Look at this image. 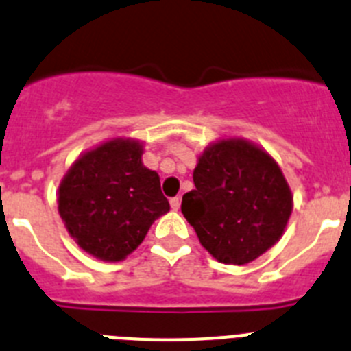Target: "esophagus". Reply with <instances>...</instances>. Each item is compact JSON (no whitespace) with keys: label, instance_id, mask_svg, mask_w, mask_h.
<instances>
[{"label":"esophagus","instance_id":"esophagus-1","mask_svg":"<svg viewBox=\"0 0 351 351\" xmlns=\"http://www.w3.org/2000/svg\"><path fill=\"white\" fill-rule=\"evenodd\" d=\"M170 207H172L173 210H178L179 207H181V197H173V198H170Z\"/></svg>","mask_w":351,"mask_h":351}]
</instances>
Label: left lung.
Returning <instances> with one entry per match:
<instances>
[{
    "label": "left lung",
    "instance_id": "1",
    "mask_svg": "<svg viewBox=\"0 0 351 351\" xmlns=\"http://www.w3.org/2000/svg\"><path fill=\"white\" fill-rule=\"evenodd\" d=\"M193 182L181 210L218 262L244 265L281 239L293 197L280 165L260 145L213 142L198 156Z\"/></svg>",
    "mask_w": 351,
    "mask_h": 351
}]
</instances>
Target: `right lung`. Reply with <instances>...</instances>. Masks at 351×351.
<instances>
[{
    "label": "right lung",
    "instance_id": "add662e5",
    "mask_svg": "<svg viewBox=\"0 0 351 351\" xmlns=\"http://www.w3.org/2000/svg\"><path fill=\"white\" fill-rule=\"evenodd\" d=\"M144 145L110 138L80 154L58 190V210L80 250L121 262L137 250L160 216L169 213L160 176L142 163Z\"/></svg>",
    "mask_w": 351,
    "mask_h": 351
}]
</instances>
